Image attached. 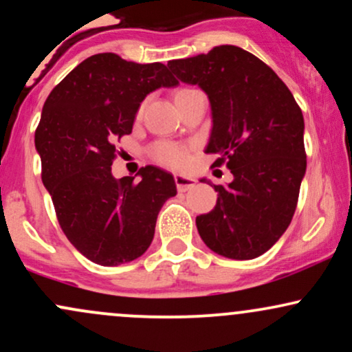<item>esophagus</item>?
<instances>
[{
    "mask_svg": "<svg viewBox=\"0 0 352 352\" xmlns=\"http://www.w3.org/2000/svg\"><path fill=\"white\" fill-rule=\"evenodd\" d=\"M175 184L179 192H187V190L195 187V179L187 175H182V173H175Z\"/></svg>",
    "mask_w": 352,
    "mask_h": 352,
    "instance_id": "34e87169",
    "label": "esophagus"
}]
</instances>
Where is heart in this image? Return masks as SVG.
<instances>
[{
	"mask_svg": "<svg viewBox=\"0 0 352 352\" xmlns=\"http://www.w3.org/2000/svg\"><path fill=\"white\" fill-rule=\"evenodd\" d=\"M192 91V89H180V91L175 92V98L185 94V92ZM152 155L153 159L159 160L160 164L170 165V167H184L188 162V152L187 148L182 147V145L177 144H170V142H160L157 144L155 147L152 148Z\"/></svg>",
	"mask_w": 352,
	"mask_h": 352,
	"instance_id": "obj_1",
	"label": "heart"
}]
</instances>
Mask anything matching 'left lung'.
Instances as JSON below:
<instances>
[{
  "instance_id": "obj_1",
  "label": "left lung",
  "mask_w": 352,
  "mask_h": 352,
  "mask_svg": "<svg viewBox=\"0 0 352 352\" xmlns=\"http://www.w3.org/2000/svg\"><path fill=\"white\" fill-rule=\"evenodd\" d=\"M182 82L208 96L212 132L205 152L227 162L228 185H213L215 208L197 217L204 243L232 260L268 252L292 223L306 173L305 119L276 72L238 46L168 60ZM200 182H208L201 179Z\"/></svg>"
}]
</instances>
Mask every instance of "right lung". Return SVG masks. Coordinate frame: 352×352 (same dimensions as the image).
Segmentation results:
<instances>
[{
    "label": "right lung",
    "mask_w": 352,
    "mask_h": 352,
    "mask_svg": "<svg viewBox=\"0 0 352 352\" xmlns=\"http://www.w3.org/2000/svg\"><path fill=\"white\" fill-rule=\"evenodd\" d=\"M177 79L162 63L102 52L74 67L44 102L34 144L43 184L67 240L94 263L117 266L147 252L162 205L177 195L172 173L153 165L134 179L111 172L114 142L132 132L140 102Z\"/></svg>",
    "instance_id": "right-lung-1"
}]
</instances>
